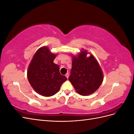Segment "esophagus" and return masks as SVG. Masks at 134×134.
<instances>
[{"instance_id":"34e87169","label":"esophagus","mask_w":134,"mask_h":134,"mask_svg":"<svg viewBox=\"0 0 134 134\" xmlns=\"http://www.w3.org/2000/svg\"><path fill=\"white\" fill-rule=\"evenodd\" d=\"M65 76H66V77L67 78H69V73H66L65 74Z\"/></svg>"}]
</instances>
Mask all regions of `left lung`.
I'll list each match as a JSON object with an SVG mask.
<instances>
[{
	"label": "left lung",
	"mask_w": 134,
	"mask_h": 134,
	"mask_svg": "<svg viewBox=\"0 0 134 134\" xmlns=\"http://www.w3.org/2000/svg\"><path fill=\"white\" fill-rule=\"evenodd\" d=\"M83 49L77 56H72V68L69 77L76 92L87 96L96 92L103 80V74L94 56Z\"/></svg>",
	"instance_id": "left-lung-1"
}]
</instances>
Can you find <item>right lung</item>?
<instances>
[{
	"instance_id": "obj_1",
	"label": "right lung",
	"mask_w": 134,
	"mask_h": 134,
	"mask_svg": "<svg viewBox=\"0 0 134 134\" xmlns=\"http://www.w3.org/2000/svg\"><path fill=\"white\" fill-rule=\"evenodd\" d=\"M56 54L43 46L36 52L29 65L27 78L35 92L44 97L57 93L62 84L67 80L60 74L59 65L54 63Z\"/></svg>"
}]
</instances>
